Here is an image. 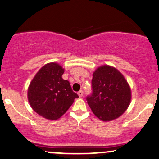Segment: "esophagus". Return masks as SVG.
<instances>
[{
    "mask_svg": "<svg viewBox=\"0 0 159 159\" xmlns=\"http://www.w3.org/2000/svg\"><path fill=\"white\" fill-rule=\"evenodd\" d=\"M78 96H79L80 98H81L82 96L84 95V92L82 91V90H81V91H79L78 92Z\"/></svg>",
    "mask_w": 159,
    "mask_h": 159,
    "instance_id": "esophagus-1",
    "label": "esophagus"
}]
</instances>
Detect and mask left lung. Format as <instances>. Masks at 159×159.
<instances>
[{"label": "left lung", "instance_id": "8db88e82", "mask_svg": "<svg viewBox=\"0 0 159 159\" xmlns=\"http://www.w3.org/2000/svg\"><path fill=\"white\" fill-rule=\"evenodd\" d=\"M92 94L86 98L93 114L103 121H111L127 110L131 90L123 75L116 68L102 65L93 73Z\"/></svg>", "mask_w": 159, "mask_h": 159}]
</instances>
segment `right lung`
I'll return each instance as SVG.
<instances>
[{
	"label": "right lung",
	"mask_w": 159,
	"mask_h": 159,
	"mask_svg": "<svg viewBox=\"0 0 159 159\" xmlns=\"http://www.w3.org/2000/svg\"><path fill=\"white\" fill-rule=\"evenodd\" d=\"M65 69L56 62L46 64L37 72L28 88V100L35 112L50 120L59 119L78 95L70 82L62 78Z\"/></svg>",
	"instance_id": "right-lung-1"
}]
</instances>
